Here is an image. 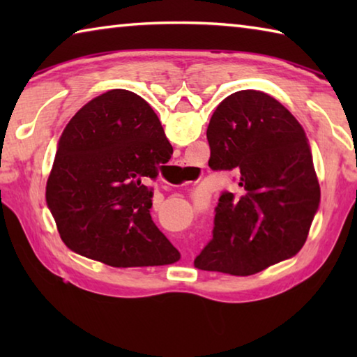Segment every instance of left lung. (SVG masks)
<instances>
[{
  "label": "left lung",
  "mask_w": 357,
  "mask_h": 357,
  "mask_svg": "<svg viewBox=\"0 0 357 357\" xmlns=\"http://www.w3.org/2000/svg\"><path fill=\"white\" fill-rule=\"evenodd\" d=\"M206 137L209 167L236 174L223 190L213 239L195 268L252 275L304 245L319 204V184L304 129L261 91L233 93L215 108Z\"/></svg>",
  "instance_id": "left-lung-1"
}]
</instances>
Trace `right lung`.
I'll use <instances>...</instances> for the list:
<instances>
[{"label": "right lung", "mask_w": 357, "mask_h": 357, "mask_svg": "<svg viewBox=\"0 0 357 357\" xmlns=\"http://www.w3.org/2000/svg\"><path fill=\"white\" fill-rule=\"evenodd\" d=\"M173 154L153 108L128 89L88 102L58 143L47 204L64 244L113 268L172 264L179 252L155 227L144 185Z\"/></svg>", "instance_id": "obj_1"}]
</instances>
